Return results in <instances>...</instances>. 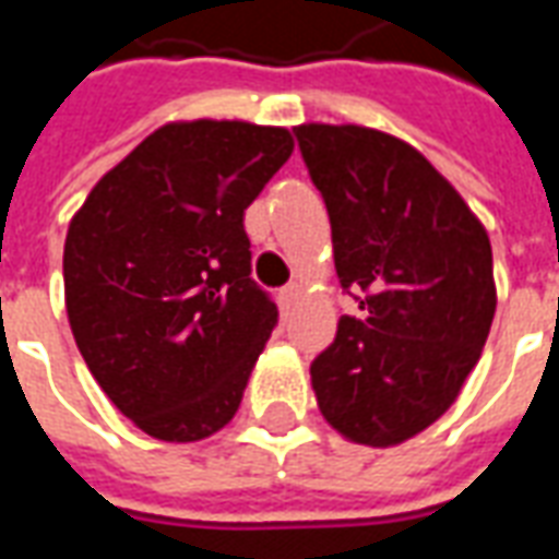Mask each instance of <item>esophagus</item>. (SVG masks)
Listing matches in <instances>:
<instances>
[{"label":"esophagus","mask_w":559,"mask_h":559,"mask_svg":"<svg viewBox=\"0 0 559 559\" xmlns=\"http://www.w3.org/2000/svg\"><path fill=\"white\" fill-rule=\"evenodd\" d=\"M296 299H299V284H287V287H281L278 290V305L284 311H287Z\"/></svg>","instance_id":"34e87169"}]
</instances>
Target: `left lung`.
<instances>
[{"mask_svg":"<svg viewBox=\"0 0 559 559\" xmlns=\"http://www.w3.org/2000/svg\"><path fill=\"white\" fill-rule=\"evenodd\" d=\"M326 203L335 269L359 317L311 362L317 404L353 443L395 445L443 416L476 368L497 293L488 233L404 140L299 126Z\"/></svg>","mask_w":559,"mask_h":559,"instance_id":"left-lung-1","label":"left lung"}]
</instances>
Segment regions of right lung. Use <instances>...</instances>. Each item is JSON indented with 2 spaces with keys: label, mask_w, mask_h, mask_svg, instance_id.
Returning a JSON list of instances; mask_svg holds the SVG:
<instances>
[{
  "label": "right lung",
  "mask_w": 559,
  "mask_h": 559,
  "mask_svg": "<svg viewBox=\"0 0 559 559\" xmlns=\"http://www.w3.org/2000/svg\"><path fill=\"white\" fill-rule=\"evenodd\" d=\"M287 128L173 122L92 188L68 227L80 356L148 437L194 443L239 411L278 308L251 278L245 209L290 158Z\"/></svg>",
  "instance_id": "obj_1"
}]
</instances>
